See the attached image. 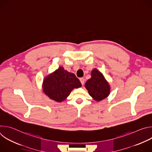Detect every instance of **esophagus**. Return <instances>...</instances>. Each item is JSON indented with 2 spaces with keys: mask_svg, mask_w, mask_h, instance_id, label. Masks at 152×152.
Masks as SVG:
<instances>
[{
  "mask_svg": "<svg viewBox=\"0 0 152 152\" xmlns=\"http://www.w3.org/2000/svg\"><path fill=\"white\" fill-rule=\"evenodd\" d=\"M80 81L82 85H83L84 84V83H85V79H84V78H83V77L80 78Z\"/></svg>",
  "mask_w": 152,
  "mask_h": 152,
  "instance_id": "34e87169",
  "label": "esophagus"
}]
</instances>
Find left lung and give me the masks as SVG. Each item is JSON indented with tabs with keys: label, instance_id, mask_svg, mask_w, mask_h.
<instances>
[{
	"label": "left lung",
	"instance_id": "1",
	"mask_svg": "<svg viewBox=\"0 0 152 152\" xmlns=\"http://www.w3.org/2000/svg\"><path fill=\"white\" fill-rule=\"evenodd\" d=\"M91 77L86 82L85 86L89 94L96 101H101L109 96L110 86L103 74L94 69L91 72Z\"/></svg>",
	"mask_w": 152,
	"mask_h": 152
}]
</instances>
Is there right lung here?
Returning <instances> with one entry per match:
<instances>
[{
	"mask_svg": "<svg viewBox=\"0 0 152 152\" xmlns=\"http://www.w3.org/2000/svg\"><path fill=\"white\" fill-rule=\"evenodd\" d=\"M82 86L75 74L60 67L43 80L42 90L50 99L57 102L66 100L74 88Z\"/></svg>",
	"mask_w": 152,
	"mask_h": 152,
	"instance_id": "right-lung-1",
	"label": "right lung"
}]
</instances>
